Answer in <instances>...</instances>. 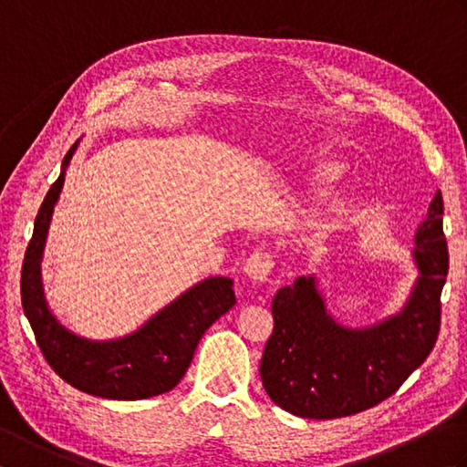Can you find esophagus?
I'll return each instance as SVG.
<instances>
[{
  "instance_id": "obj_1",
  "label": "esophagus",
  "mask_w": 467,
  "mask_h": 467,
  "mask_svg": "<svg viewBox=\"0 0 467 467\" xmlns=\"http://www.w3.org/2000/svg\"><path fill=\"white\" fill-rule=\"evenodd\" d=\"M243 271L253 283H265L273 271V256L269 253L254 251L249 259L244 261Z\"/></svg>"
}]
</instances>
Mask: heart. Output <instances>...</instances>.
Masks as SVG:
<instances>
[{
    "label": "heart",
    "instance_id": "1",
    "mask_svg": "<svg viewBox=\"0 0 467 467\" xmlns=\"http://www.w3.org/2000/svg\"><path fill=\"white\" fill-rule=\"evenodd\" d=\"M311 166H313L311 168L313 181L319 182V184L333 182L335 178H339V174L343 171V164L337 161L335 156H331L329 152H317L313 156Z\"/></svg>",
    "mask_w": 467,
    "mask_h": 467
}]
</instances>
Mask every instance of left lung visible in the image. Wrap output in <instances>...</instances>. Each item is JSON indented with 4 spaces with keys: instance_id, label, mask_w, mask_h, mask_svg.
I'll return each mask as SVG.
<instances>
[{
    "instance_id": "1",
    "label": "left lung",
    "mask_w": 467,
    "mask_h": 467,
    "mask_svg": "<svg viewBox=\"0 0 467 467\" xmlns=\"http://www.w3.org/2000/svg\"><path fill=\"white\" fill-rule=\"evenodd\" d=\"M441 218L438 191L415 234L418 285L405 309L379 325L347 329L335 323L313 276L279 289L259 369L265 391L279 408L309 420L359 413L391 398L428 359L438 341L440 299L450 269Z\"/></svg>"
}]
</instances>
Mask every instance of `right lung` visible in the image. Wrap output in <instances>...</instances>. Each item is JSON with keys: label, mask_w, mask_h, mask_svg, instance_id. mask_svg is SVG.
<instances>
[{"label": "right lung", "mask_w": 467, "mask_h": 467, "mask_svg": "<svg viewBox=\"0 0 467 467\" xmlns=\"http://www.w3.org/2000/svg\"><path fill=\"white\" fill-rule=\"evenodd\" d=\"M76 150L64 158L67 166ZM64 172L49 186L36 214L22 265V306L47 365L69 385L106 400H146L171 391L182 379L204 331L236 303L233 281L213 276L188 289L142 329L116 341H88L59 325L47 311L39 259Z\"/></svg>", "instance_id": "add662e5"}]
</instances>
